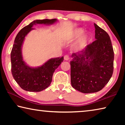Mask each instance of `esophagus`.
<instances>
[{"label":"esophagus","instance_id":"obj_1","mask_svg":"<svg viewBox=\"0 0 125 125\" xmlns=\"http://www.w3.org/2000/svg\"><path fill=\"white\" fill-rule=\"evenodd\" d=\"M64 60H66V61H67V60H69V57L68 55H67V54L65 55V56H64Z\"/></svg>","mask_w":125,"mask_h":125}]
</instances>
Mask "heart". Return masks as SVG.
<instances>
[{
  "label": "heart",
  "instance_id": "obj_1",
  "mask_svg": "<svg viewBox=\"0 0 125 125\" xmlns=\"http://www.w3.org/2000/svg\"><path fill=\"white\" fill-rule=\"evenodd\" d=\"M84 32V30L82 29H78L75 30L74 32L73 33L72 36V39H75L79 36H80L82 33ZM89 39V36L88 35H84L80 38L79 40L77 41V43L75 44V47L76 48H80L83 47V46L85 45L86 42H87L88 40Z\"/></svg>",
  "mask_w": 125,
  "mask_h": 125
}]
</instances>
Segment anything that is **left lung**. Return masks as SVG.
I'll return each mask as SVG.
<instances>
[{
    "mask_svg": "<svg viewBox=\"0 0 125 125\" xmlns=\"http://www.w3.org/2000/svg\"><path fill=\"white\" fill-rule=\"evenodd\" d=\"M96 40L80 52L72 54L71 84L83 93L101 90L110 79L114 71V52L109 35L94 24Z\"/></svg>",
    "mask_w": 125,
    "mask_h": 125,
    "instance_id": "1",
    "label": "left lung"
}]
</instances>
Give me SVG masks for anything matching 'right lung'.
Wrapping results in <instances>:
<instances>
[{"label": "right lung", "instance_id": "add662e5", "mask_svg": "<svg viewBox=\"0 0 125 125\" xmlns=\"http://www.w3.org/2000/svg\"><path fill=\"white\" fill-rule=\"evenodd\" d=\"M56 19L36 20L21 30L14 40L11 52V73L12 77L22 89L29 92H39L48 87L56 69L61 64L63 57L51 58L41 67L31 68L23 61L21 47L25 37L33 29L36 24L50 25L54 23Z\"/></svg>", "mask_w": 125, "mask_h": 125}]
</instances>
